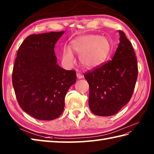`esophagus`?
<instances>
[{
	"mask_svg": "<svg viewBox=\"0 0 154 154\" xmlns=\"http://www.w3.org/2000/svg\"><path fill=\"white\" fill-rule=\"evenodd\" d=\"M77 77L78 78V79H82V78H83V75L81 74V73H77Z\"/></svg>",
	"mask_w": 154,
	"mask_h": 154,
	"instance_id": "esophagus-1",
	"label": "esophagus"
}]
</instances>
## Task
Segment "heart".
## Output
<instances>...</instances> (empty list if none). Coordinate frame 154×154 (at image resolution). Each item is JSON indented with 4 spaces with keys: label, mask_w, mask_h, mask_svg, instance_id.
<instances>
[{
    "label": "heart",
    "mask_w": 154,
    "mask_h": 154,
    "mask_svg": "<svg viewBox=\"0 0 154 154\" xmlns=\"http://www.w3.org/2000/svg\"><path fill=\"white\" fill-rule=\"evenodd\" d=\"M110 43L105 36L85 35L75 38L71 42L69 48L63 49L62 59L66 66L75 62L72 52L79 54L82 65L88 69L97 67L104 62L110 52Z\"/></svg>",
    "instance_id": "1"
}]
</instances>
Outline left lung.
Wrapping results in <instances>:
<instances>
[{"label":"left lung","instance_id":"1","mask_svg":"<svg viewBox=\"0 0 154 154\" xmlns=\"http://www.w3.org/2000/svg\"><path fill=\"white\" fill-rule=\"evenodd\" d=\"M120 43L112 60L84 75L89 85V107L100 116L116 114L129 102L138 75L131 42L119 31Z\"/></svg>","mask_w":154,"mask_h":154}]
</instances>
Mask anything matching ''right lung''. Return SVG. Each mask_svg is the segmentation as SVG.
I'll list each match as a JSON object with an SVG mask.
<instances>
[{
    "label": "right lung",
    "instance_id": "1",
    "mask_svg": "<svg viewBox=\"0 0 154 154\" xmlns=\"http://www.w3.org/2000/svg\"><path fill=\"white\" fill-rule=\"evenodd\" d=\"M65 31L32 34L17 54L12 82L22 110L35 119L51 121L63 113L66 94L76 82L75 71L57 64L54 46Z\"/></svg>",
    "mask_w": 154,
    "mask_h": 154
}]
</instances>
